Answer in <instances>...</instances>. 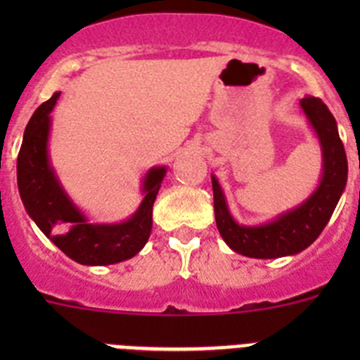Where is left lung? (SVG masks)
Returning <instances> with one entry per match:
<instances>
[{
  "mask_svg": "<svg viewBox=\"0 0 360 360\" xmlns=\"http://www.w3.org/2000/svg\"><path fill=\"white\" fill-rule=\"evenodd\" d=\"M308 122L319 136L323 151V176L317 189L299 207L278 216L269 224L247 227L234 221L225 202L224 191L212 176L216 225L225 243L234 252L257 259L294 256L310 247L330 221L348 180V160L339 139L337 122L328 106L317 97L299 101Z\"/></svg>",
  "mask_w": 360,
  "mask_h": 360,
  "instance_id": "8db88e82",
  "label": "left lung"
}]
</instances>
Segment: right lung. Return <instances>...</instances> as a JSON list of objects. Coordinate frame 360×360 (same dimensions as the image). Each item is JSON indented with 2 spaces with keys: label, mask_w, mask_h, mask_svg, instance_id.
<instances>
[{
  "label": "right lung",
  "mask_w": 360,
  "mask_h": 360,
  "mask_svg": "<svg viewBox=\"0 0 360 360\" xmlns=\"http://www.w3.org/2000/svg\"><path fill=\"white\" fill-rule=\"evenodd\" d=\"M59 91L32 115L18 155V187L28 216L56 247L81 265H113L129 259L149 240L153 203L165 176V167H153L144 178V200L122 224H90L65 193L49 158L50 111Z\"/></svg>",
  "instance_id": "right-lung-1"
}]
</instances>
